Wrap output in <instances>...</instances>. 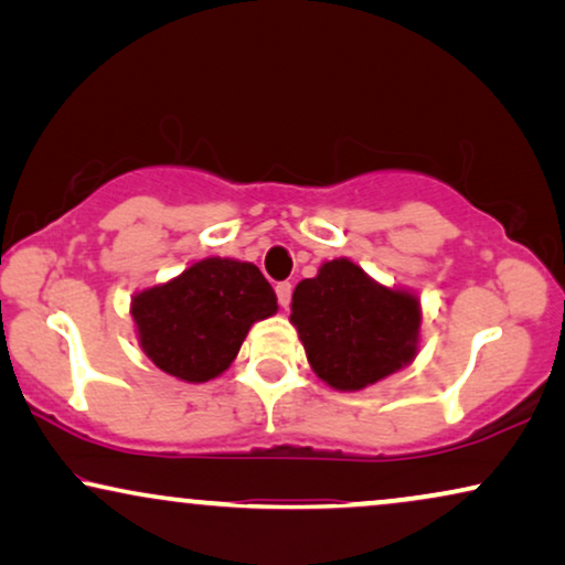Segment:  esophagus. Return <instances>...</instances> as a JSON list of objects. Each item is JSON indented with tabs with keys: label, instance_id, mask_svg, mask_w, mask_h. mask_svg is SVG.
Returning a JSON list of instances; mask_svg holds the SVG:
<instances>
[{
	"label": "esophagus",
	"instance_id": "esophagus-1",
	"mask_svg": "<svg viewBox=\"0 0 565 565\" xmlns=\"http://www.w3.org/2000/svg\"><path fill=\"white\" fill-rule=\"evenodd\" d=\"M276 297H278V305L289 307V302H291V284L289 281L276 284Z\"/></svg>",
	"mask_w": 565,
	"mask_h": 565
}]
</instances>
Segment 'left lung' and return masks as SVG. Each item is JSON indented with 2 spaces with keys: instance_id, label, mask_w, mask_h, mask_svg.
Instances as JSON below:
<instances>
[{
  "instance_id": "left-lung-1",
  "label": "left lung",
  "mask_w": 565,
  "mask_h": 565,
  "mask_svg": "<svg viewBox=\"0 0 565 565\" xmlns=\"http://www.w3.org/2000/svg\"><path fill=\"white\" fill-rule=\"evenodd\" d=\"M312 372L343 393H356L408 366L420 343V302L408 289L382 287L349 258L322 263L291 295Z\"/></svg>"
}]
</instances>
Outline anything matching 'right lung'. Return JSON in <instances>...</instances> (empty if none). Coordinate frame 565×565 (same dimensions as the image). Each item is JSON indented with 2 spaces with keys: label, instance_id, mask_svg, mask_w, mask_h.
<instances>
[{
  "label": "right lung",
  "instance_id": "add662e5",
  "mask_svg": "<svg viewBox=\"0 0 565 565\" xmlns=\"http://www.w3.org/2000/svg\"><path fill=\"white\" fill-rule=\"evenodd\" d=\"M276 310L258 266L235 258L195 260L131 299L141 351L162 372L193 385L227 372L253 322Z\"/></svg>",
  "mask_w": 565,
  "mask_h": 565
}]
</instances>
